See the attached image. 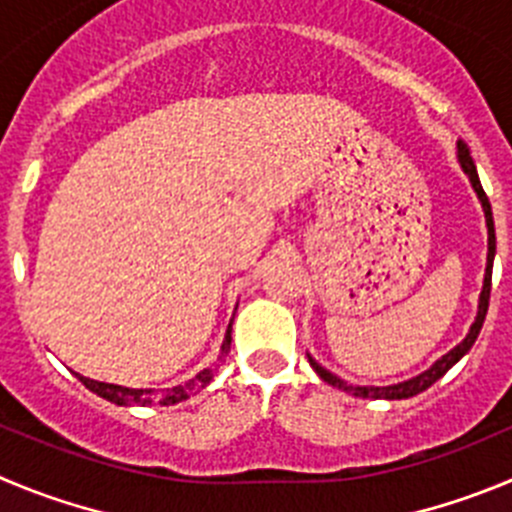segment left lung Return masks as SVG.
Here are the masks:
<instances>
[{"label": "left lung", "instance_id": "8db88e82", "mask_svg": "<svg viewBox=\"0 0 512 512\" xmlns=\"http://www.w3.org/2000/svg\"><path fill=\"white\" fill-rule=\"evenodd\" d=\"M457 159H460L462 171L470 176V184H472V189H475L477 199H480L482 212H485V222H487L485 283H482L480 305H477V318H475V323L470 326V333H467L465 341L457 343L450 353H444L439 361H434L427 371H422V374L414 376V379L399 381V384H391V386H351V384H346V381L338 379L336 374H331L328 369H323V366L318 364L313 356H308V361H310V366L315 369V374L321 376L326 384L348 391V394H353V396H361V399H409V396H417V394H422V391H427L437 379H442V376L447 374V371H450L467 351H470L472 343H475L477 336H480V328H482V323H485V315H487V305H490V280H493V260H495V224H493V209H490V202H487V194L482 191L480 176H477V169H475V161H472L470 148H467L465 141H457Z\"/></svg>", "mask_w": 512, "mask_h": 512}]
</instances>
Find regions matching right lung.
Instances as JSON below:
<instances>
[{
	"mask_svg": "<svg viewBox=\"0 0 512 512\" xmlns=\"http://www.w3.org/2000/svg\"><path fill=\"white\" fill-rule=\"evenodd\" d=\"M229 343H232V323H229L227 328V336H224L222 341V351H219V358L217 364L209 366V369L199 371L194 379L184 381V384L179 386H171V389H128V386H118V384H105V381H93V379H85V376L75 374L80 381L85 384V389H90L93 394L103 396V399L113 401V404H118V407H148V404H161V407H169V404H179V401L189 399L191 394H197L199 389H204V386L209 384V381L214 379V374H217L219 364L224 361V356L229 353Z\"/></svg>",
	"mask_w": 512,
	"mask_h": 512,
	"instance_id": "1",
	"label": "right lung"
}]
</instances>
